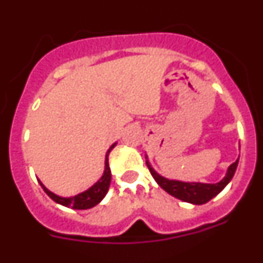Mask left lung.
I'll return each mask as SVG.
<instances>
[{
  "instance_id": "1",
  "label": "left lung",
  "mask_w": 263,
  "mask_h": 263,
  "mask_svg": "<svg viewBox=\"0 0 263 263\" xmlns=\"http://www.w3.org/2000/svg\"><path fill=\"white\" fill-rule=\"evenodd\" d=\"M146 164H147L150 173H152L153 178L155 179V182L163 188L164 191L168 192L171 196L176 197V199H180L183 201H187V203L192 204H204L206 201H210L211 199L216 196L217 194L222 191L225 188V185L231 182L232 178H233L234 173H236L237 164H238V159L232 163L229 166L227 171V175L222 179L221 182L215 183V184H208V183H187V182H179V180H170V179L163 178L160 176L159 174H157L153 170V167L148 164V162L146 160Z\"/></svg>"
}]
</instances>
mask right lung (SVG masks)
Returning <instances> with one entry per match:
<instances>
[{
	"mask_svg": "<svg viewBox=\"0 0 263 263\" xmlns=\"http://www.w3.org/2000/svg\"><path fill=\"white\" fill-rule=\"evenodd\" d=\"M115 145L109 148L108 153H106L105 155V171H104V175L101 176V179H100L96 184L92 185V187H90L89 190H87V191L81 192V194L75 195V196L72 197H60L58 196V195L52 194L51 191H48L47 188L41 183L42 188L45 190L46 194H47L55 203L62 204V205L64 206H69L72 210H89L92 206L97 205V204L105 197L106 192H108L109 190V185H110L111 174L108 163V155L109 153H110L111 148L115 147Z\"/></svg>",
	"mask_w": 263,
	"mask_h": 263,
	"instance_id": "add662e5",
	"label": "right lung"
}]
</instances>
